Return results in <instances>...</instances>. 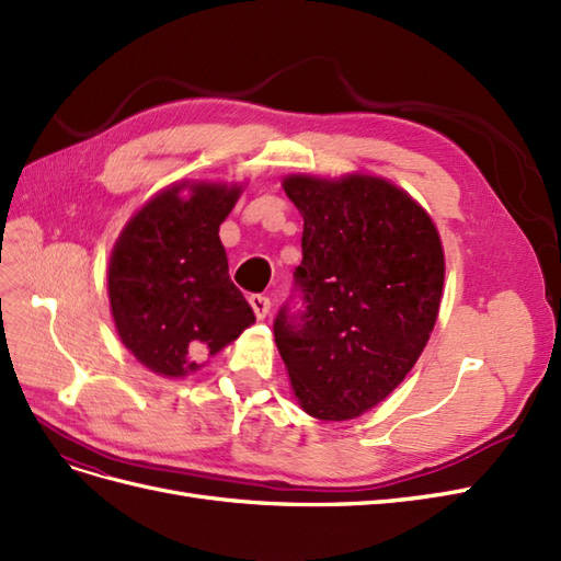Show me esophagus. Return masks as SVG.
Listing matches in <instances>:
<instances>
[{"mask_svg": "<svg viewBox=\"0 0 561 561\" xmlns=\"http://www.w3.org/2000/svg\"><path fill=\"white\" fill-rule=\"evenodd\" d=\"M249 305L259 319H265L270 314V298L267 296H261V294L249 296Z\"/></svg>", "mask_w": 561, "mask_h": 561, "instance_id": "1", "label": "esophagus"}]
</instances>
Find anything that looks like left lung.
<instances>
[{
    "label": "left lung",
    "mask_w": 561,
    "mask_h": 561,
    "mask_svg": "<svg viewBox=\"0 0 561 561\" xmlns=\"http://www.w3.org/2000/svg\"><path fill=\"white\" fill-rule=\"evenodd\" d=\"M302 214L296 294L275 342L300 408L323 422L368 412L417 364L436 327L445 256L431 216L387 179H284Z\"/></svg>",
    "instance_id": "obj_1"
}]
</instances>
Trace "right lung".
Wrapping results in <instances>:
<instances>
[{
    "label": "right lung",
    "instance_id": "add662e5",
    "mask_svg": "<svg viewBox=\"0 0 561 561\" xmlns=\"http://www.w3.org/2000/svg\"><path fill=\"white\" fill-rule=\"evenodd\" d=\"M190 188V197L181 191ZM242 188L182 184L144 205L112 251L110 302L118 337L137 360L184 377L256 321L230 282L219 226Z\"/></svg>",
    "mask_w": 561,
    "mask_h": 561
}]
</instances>
